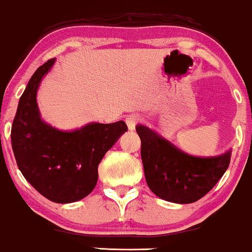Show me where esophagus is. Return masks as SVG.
<instances>
[{
  "instance_id": "esophagus-1",
  "label": "esophagus",
  "mask_w": 252,
  "mask_h": 252,
  "mask_svg": "<svg viewBox=\"0 0 252 252\" xmlns=\"http://www.w3.org/2000/svg\"><path fill=\"white\" fill-rule=\"evenodd\" d=\"M139 123H140V118L137 116H129L126 118V124H127V126H128V129H130V130L135 128V126Z\"/></svg>"
}]
</instances>
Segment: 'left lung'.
<instances>
[{
	"mask_svg": "<svg viewBox=\"0 0 252 252\" xmlns=\"http://www.w3.org/2000/svg\"><path fill=\"white\" fill-rule=\"evenodd\" d=\"M136 132L147 184L165 201L180 204L198 201L228 168L230 150L217 157H192L146 126H136Z\"/></svg>",
	"mask_w": 252,
	"mask_h": 252,
	"instance_id": "1",
	"label": "left lung"
}]
</instances>
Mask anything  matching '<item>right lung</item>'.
Listing matches in <instances>:
<instances>
[{"instance_id":"add662e5","label":"right lung","mask_w":252,"mask_h":252,"mask_svg":"<svg viewBox=\"0 0 252 252\" xmlns=\"http://www.w3.org/2000/svg\"><path fill=\"white\" fill-rule=\"evenodd\" d=\"M54 58L30 79L11 129L15 158L24 178L41 195L55 203H72L91 194L97 182V167L106 151L127 130L125 122L93 123L62 132L40 118L36 91Z\"/></svg>"}]
</instances>
